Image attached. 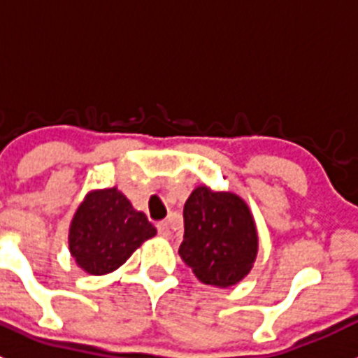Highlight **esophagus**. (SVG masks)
I'll return each mask as SVG.
<instances>
[{"label": "esophagus", "mask_w": 358, "mask_h": 358, "mask_svg": "<svg viewBox=\"0 0 358 358\" xmlns=\"http://www.w3.org/2000/svg\"><path fill=\"white\" fill-rule=\"evenodd\" d=\"M157 233H159L161 236H164V238H169L170 235H172V229H170V222L169 220H161V222H157Z\"/></svg>", "instance_id": "obj_1"}]
</instances>
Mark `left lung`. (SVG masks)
Returning a JSON list of instances; mask_svg holds the SVG:
<instances>
[{
	"label": "left lung",
	"mask_w": 358,
	"mask_h": 358,
	"mask_svg": "<svg viewBox=\"0 0 358 358\" xmlns=\"http://www.w3.org/2000/svg\"><path fill=\"white\" fill-rule=\"evenodd\" d=\"M185 238L179 255L206 285H235L248 276L258 235L248 204L231 192L199 186L185 204Z\"/></svg>",
	"instance_id": "8db88e82"
}]
</instances>
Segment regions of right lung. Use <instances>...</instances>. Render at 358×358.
<instances>
[{"instance_id":"1","label":"right lung","mask_w":358,"mask_h":358,"mask_svg":"<svg viewBox=\"0 0 358 358\" xmlns=\"http://www.w3.org/2000/svg\"><path fill=\"white\" fill-rule=\"evenodd\" d=\"M156 235L147 215L136 211L116 188L85 197L69 227V251L85 273H113L145 240Z\"/></svg>"}]
</instances>
